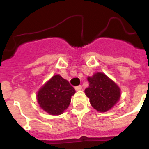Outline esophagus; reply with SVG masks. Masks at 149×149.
<instances>
[{
    "mask_svg": "<svg viewBox=\"0 0 149 149\" xmlns=\"http://www.w3.org/2000/svg\"><path fill=\"white\" fill-rule=\"evenodd\" d=\"M75 89H76V90H77V91L81 90V89H82V86H81V85H80V86H75Z\"/></svg>",
    "mask_w": 149,
    "mask_h": 149,
    "instance_id": "obj_1",
    "label": "esophagus"
}]
</instances>
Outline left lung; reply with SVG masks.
<instances>
[{
  "mask_svg": "<svg viewBox=\"0 0 149 149\" xmlns=\"http://www.w3.org/2000/svg\"><path fill=\"white\" fill-rule=\"evenodd\" d=\"M87 80L89 87L84 92L92 107L97 111H108L119 101L120 88L104 73L96 72L92 77L88 76Z\"/></svg>",
  "mask_w": 149,
  "mask_h": 149,
  "instance_id": "obj_1",
  "label": "left lung"
}]
</instances>
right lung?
Instances as JSON below:
<instances>
[{"mask_svg": "<svg viewBox=\"0 0 149 149\" xmlns=\"http://www.w3.org/2000/svg\"><path fill=\"white\" fill-rule=\"evenodd\" d=\"M74 93L75 89L67 80L55 74L39 89L36 99L44 111L50 115L58 116L68 108Z\"/></svg>", "mask_w": 149, "mask_h": 149, "instance_id": "right-lung-1", "label": "right lung"}]
</instances>
